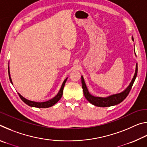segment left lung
<instances>
[{
	"label": "left lung",
	"instance_id": "8db88e82",
	"mask_svg": "<svg viewBox=\"0 0 147 147\" xmlns=\"http://www.w3.org/2000/svg\"><path fill=\"white\" fill-rule=\"evenodd\" d=\"M131 39L134 41L133 37H131ZM137 74H138V63H136L135 74H134L133 78L127 88L124 89L123 91L121 92V93L111 94V95L106 96V97H101V96H95L92 95L88 91V89L87 88L83 76H82V86L84 94L87 100L94 106L98 107H109L117 105V104H119L121 102H123L126 98V96H128V93H130L131 90V87L133 86L134 81H135L136 78Z\"/></svg>",
	"mask_w": 147,
	"mask_h": 147
}]
</instances>
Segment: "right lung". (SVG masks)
Here are the masks:
<instances>
[{
  "label": "right lung",
  "mask_w": 147,
  "mask_h": 147,
  "mask_svg": "<svg viewBox=\"0 0 147 147\" xmlns=\"http://www.w3.org/2000/svg\"><path fill=\"white\" fill-rule=\"evenodd\" d=\"M8 74H9V80H10L11 83L12 85H13V82H12L11 78V76H10V72H9V67L8 65ZM68 78H66L64 80V81L63 82V83L61 84V86L59 90L58 91V93H57L56 95L55 96H54L53 98L50 99L49 100L45 101V102H35V101H32V100H28V99L25 98L23 97V96L21 95V94L19 93V95L20 96V98H21V100H23L24 103L26 104L27 105H28L31 107H34V108H49V107H51L54 106L56 103L58 102L59 101V99L61 98L62 94H63V88L65 86V82L67 80Z\"/></svg>",
  "instance_id": "1"
}]
</instances>
